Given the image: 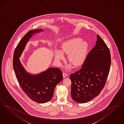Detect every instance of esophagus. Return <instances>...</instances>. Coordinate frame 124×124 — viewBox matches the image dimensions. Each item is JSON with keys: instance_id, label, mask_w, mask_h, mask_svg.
<instances>
[{"instance_id": "1", "label": "esophagus", "mask_w": 124, "mask_h": 124, "mask_svg": "<svg viewBox=\"0 0 124 124\" xmlns=\"http://www.w3.org/2000/svg\"><path fill=\"white\" fill-rule=\"evenodd\" d=\"M67 76H68V74H67L66 72H64L63 73V78H65V77H66Z\"/></svg>"}]
</instances>
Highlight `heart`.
Instances as JSON below:
<instances>
[{
  "instance_id": "obj_1",
  "label": "heart",
  "mask_w": 124,
  "mask_h": 124,
  "mask_svg": "<svg viewBox=\"0 0 124 124\" xmlns=\"http://www.w3.org/2000/svg\"><path fill=\"white\" fill-rule=\"evenodd\" d=\"M88 48L86 42H82L80 38H72L64 42L62 46V52L69 54L68 59L74 66H79L82 64L86 59ZM56 57L61 59L62 55L60 52L57 53Z\"/></svg>"
}]
</instances>
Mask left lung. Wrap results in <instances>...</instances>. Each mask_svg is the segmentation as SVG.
Returning <instances> with one entry per match:
<instances>
[{
	"instance_id": "8db88e82",
	"label": "left lung",
	"mask_w": 124,
	"mask_h": 124,
	"mask_svg": "<svg viewBox=\"0 0 124 124\" xmlns=\"http://www.w3.org/2000/svg\"><path fill=\"white\" fill-rule=\"evenodd\" d=\"M111 63L109 49L97 35L95 46L87 54L81 68L70 75L73 100L84 103L98 96L105 85Z\"/></svg>"
}]
</instances>
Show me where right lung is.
Returning <instances> with one entry per match:
<instances>
[{"instance_id":"right-lung-1","label":"right lung","mask_w":124,"mask_h":124,"mask_svg":"<svg viewBox=\"0 0 124 124\" xmlns=\"http://www.w3.org/2000/svg\"><path fill=\"white\" fill-rule=\"evenodd\" d=\"M41 31V29L30 31L22 38L14 51L13 67L18 83L27 96L36 102L44 103L51 100L55 87L62 80V71L50 68L38 75H32L26 72L19 58L33 34Z\"/></svg>"}]
</instances>
